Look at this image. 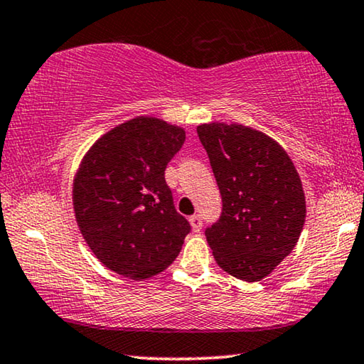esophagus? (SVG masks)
I'll return each instance as SVG.
<instances>
[{
	"label": "esophagus",
	"instance_id": "1",
	"mask_svg": "<svg viewBox=\"0 0 364 364\" xmlns=\"http://www.w3.org/2000/svg\"><path fill=\"white\" fill-rule=\"evenodd\" d=\"M189 224H191L194 232H199L200 229H203V217H200L199 214L191 215L189 217Z\"/></svg>",
	"mask_w": 364,
	"mask_h": 364
}]
</instances>
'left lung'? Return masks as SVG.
Segmentation results:
<instances>
[{
	"label": "left lung",
	"mask_w": 364,
	"mask_h": 364,
	"mask_svg": "<svg viewBox=\"0 0 364 364\" xmlns=\"http://www.w3.org/2000/svg\"><path fill=\"white\" fill-rule=\"evenodd\" d=\"M222 196L219 220L205 229L215 263L237 279L262 281L296 247L306 196L286 150L242 124L198 126Z\"/></svg>",
	"instance_id": "8db88e82"
}]
</instances>
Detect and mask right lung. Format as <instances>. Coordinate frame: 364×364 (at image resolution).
<instances>
[{
	"label": "right lung",
	"mask_w": 364,
	"mask_h": 364,
	"mask_svg": "<svg viewBox=\"0 0 364 364\" xmlns=\"http://www.w3.org/2000/svg\"><path fill=\"white\" fill-rule=\"evenodd\" d=\"M184 139V129L139 116L97 139L81 160L75 217L91 252L114 273L147 279L180 253L191 225L176 213L165 170Z\"/></svg>",
	"instance_id": "add662e5"
}]
</instances>
